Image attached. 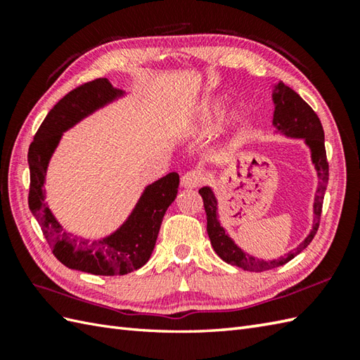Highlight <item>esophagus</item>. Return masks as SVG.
<instances>
[{
	"label": "esophagus",
	"instance_id": "obj_1",
	"mask_svg": "<svg viewBox=\"0 0 360 360\" xmlns=\"http://www.w3.org/2000/svg\"><path fill=\"white\" fill-rule=\"evenodd\" d=\"M205 181V176L201 173V172H196V170H192V172H187L184 176L181 178V187L184 188H196L204 184Z\"/></svg>",
	"mask_w": 360,
	"mask_h": 360
}]
</instances>
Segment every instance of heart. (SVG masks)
<instances>
[{
  "label": "heart",
  "mask_w": 360,
  "mask_h": 360,
  "mask_svg": "<svg viewBox=\"0 0 360 360\" xmlns=\"http://www.w3.org/2000/svg\"><path fill=\"white\" fill-rule=\"evenodd\" d=\"M229 101L224 96L218 94H209L200 98V102L192 108L188 112L186 129L188 133L193 134H204L212 131L213 128L218 125V122L223 119L224 112L227 110ZM244 122H246V116L241 110H233L229 114L224 124V131L226 133H233L238 131L244 127Z\"/></svg>",
  "instance_id": "b5f03b06"
}]
</instances>
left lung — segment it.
Here are the masks:
<instances>
[{
	"label": "left lung",
	"instance_id": "left-lung-1",
	"mask_svg": "<svg viewBox=\"0 0 360 360\" xmlns=\"http://www.w3.org/2000/svg\"><path fill=\"white\" fill-rule=\"evenodd\" d=\"M272 102H274V119L272 125L275 128L274 133H280L292 139H302L311 151V162L314 165L319 178V186L314 195V204H312V227L297 248L290 249L288 254L275 259H259L254 255H249L241 248L235 244V241L227 235L226 229L219 223L218 215V200L213 193L212 187L200 188V195L202 196L205 215H207V233L212 243L213 250L217 252L221 259L226 263L241 267L244 271L262 272L269 271L290 262L294 257L300 254L302 250L308 248V244L314 238L320 224V215H322L323 196L328 184V160L325 150V134L322 124L317 114L312 111L311 106L298 96L294 89L286 86L283 82L274 85L272 89Z\"/></svg>",
	"mask_w": 360,
	"mask_h": 360
}]
</instances>
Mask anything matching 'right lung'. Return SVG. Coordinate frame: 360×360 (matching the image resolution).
Segmentation results:
<instances>
[{
    "instance_id": "obj_1",
    "label": "right lung",
    "mask_w": 360,
    "mask_h": 360,
    "mask_svg": "<svg viewBox=\"0 0 360 360\" xmlns=\"http://www.w3.org/2000/svg\"><path fill=\"white\" fill-rule=\"evenodd\" d=\"M125 94V91L114 88L108 79H96L72 89L48 112L29 147V209L40 224L52 254L70 269L94 275H125L139 269L150 259L162 218L178 195L179 174H165L145 187L124 224L94 241L66 232L44 201L48 165L63 133Z\"/></svg>"
}]
</instances>
